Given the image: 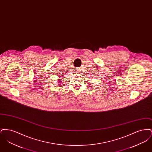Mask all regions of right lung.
Segmentation results:
<instances>
[{
    "label": "right lung",
    "mask_w": 152,
    "mask_h": 152,
    "mask_svg": "<svg viewBox=\"0 0 152 152\" xmlns=\"http://www.w3.org/2000/svg\"><path fill=\"white\" fill-rule=\"evenodd\" d=\"M60 80H58V81H59V83H61L62 82V81H60Z\"/></svg>",
    "instance_id": "right-lung-1"
}]
</instances>
